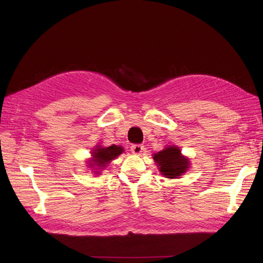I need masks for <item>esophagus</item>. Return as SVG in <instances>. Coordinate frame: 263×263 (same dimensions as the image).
I'll return each instance as SVG.
<instances>
[{"label":"esophagus","instance_id":"1","mask_svg":"<svg viewBox=\"0 0 263 263\" xmlns=\"http://www.w3.org/2000/svg\"><path fill=\"white\" fill-rule=\"evenodd\" d=\"M130 150L133 153H135V155H141V152L143 150V146H141V144H133Z\"/></svg>","mask_w":263,"mask_h":263}]
</instances>
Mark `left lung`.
<instances>
[{"mask_svg": "<svg viewBox=\"0 0 263 263\" xmlns=\"http://www.w3.org/2000/svg\"><path fill=\"white\" fill-rule=\"evenodd\" d=\"M162 175L167 178H178L186 173L189 167V160L182 156L178 147L170 146L153 156Z\"/></svg>", "mask_w": 263, "mask_h": 263, "instance_id": "8db88e82", "label": "left lung"}]
</instances>
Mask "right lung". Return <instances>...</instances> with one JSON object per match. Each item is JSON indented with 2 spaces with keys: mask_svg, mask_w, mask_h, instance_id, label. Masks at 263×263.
I'll use <instances>...</instances> for the list:
<instances>
[{
  "mask_svg": "<svg viewBox=\"0 0 263 263\" xmlns=\"http://www.w3.org/2000/svg\"><path fill=\"white\" fill-rule=\"evenodd\" d=\"M124 151V149L120 146H116V144H112L110 147H101V146H96L92 151V159L91 162L89 163V165H91L92 168L95 166L99 167L96 170H104L103 167H106L107 163H110L112 160L119 157L121 153ZM96 174H100L99 172H95Z\"/></svg>",
  "mask_w": 263,
  "mask_h": 263,
  "instance_id": "1",
  "label": "right lung"
}]
</instances>
